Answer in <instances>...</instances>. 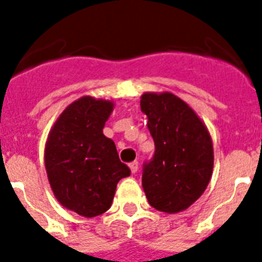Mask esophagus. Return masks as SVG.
I'll list each match as a JSON object with an SVG mask.
<instances>
[{
  "instance_id": "esophagus-1",
  "label": "esophagus",
  "mask_w": 262,
  "mask_h": 262,
  "mask_svg": "<svg viewBox=\"0 0 262 262\" xmlns=\"http://www.w3.org/2000/svg\"><path fill=\"white\" fill-rule=\"evenodd\" d=\"M129 167H130L132 173H137V170H139V162H137V161L132 162L130 165H129Z\"/></svg>"
}]
</instances>
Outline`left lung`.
I'll return each mask as SVG.
<instances>
[{
	"instance_id": "left-lung-1",
	"label": "left lung",
	"mask_w": 262,
	"mask_h": 262,
	"mask_svg": "<svg viewBox=\"0 0 262 262\" xmlns=\"http://www.w3.org/2000/svg\"><path fill=\"white\" fill-rule=\"evenodd\" d=\"M141 111L155 143L143 166L148 203L169 214L188 209L205 192L213 173L210 133L196 113L173 93H144Z\"/></svg>"
}]
</instances>
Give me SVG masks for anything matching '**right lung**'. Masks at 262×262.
Masks as SVG:
<instances>
[{
  "instance_id": "add662e5",
  "label": "right lung",
  "mask_w": 262,
  "mask_h": 262,
  "mask_svg": "<svg viewBox=\"0 0 262 262\" xmlns=\"http://www.w3.org/2000/svg\"><path fill=\"white\" fill-rule=\"evenodd\" d=\"M114 110L110 100L83 96L60 114L48 136L45 167L61 206L83 217L111 207L118 181L130 176L114 141L103 135Z\"/></svg>"
}]
</instances>
